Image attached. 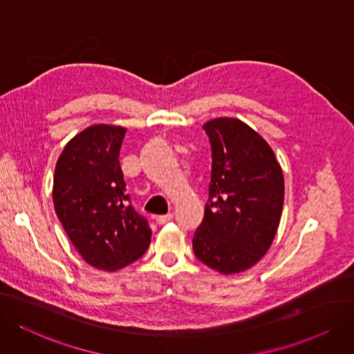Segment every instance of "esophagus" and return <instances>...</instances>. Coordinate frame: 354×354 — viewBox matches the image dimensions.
I'll return each instance as SVG.
<instances>
[{
    "label": "esophagus",
    "instance_id": "1",
    "mask_svg": "<svg viewBox=\"0 0 354 354\" xmlns=\"http://www.w3.org/2000/svg\"><path fill=\"white\" fill-rule=\"evenodd\" d=\"M173 219V214H167V215H160V216H157L155 218V221H157V223L158 225H164V223H167V222H169Z\"/></svg>",
    "mask_w": 354,
    "mask_h": 354
}]
</instances>
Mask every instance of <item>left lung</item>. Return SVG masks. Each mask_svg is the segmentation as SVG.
<instances>
[{
	"label": "left lung",
	"instance_id": "1",
	"mask_svg": "<svg viewBox=\"0 0 354 354\" xmlns=\"http://www.w3.org/2000/svg\"><path fill=\"white\" fill-rule=\"evenodd\" d=\"M203 129L212 176L193 251L207 267L234 274L259 263L273 243L283 209V173L270 145L244 122L218 118Z\"/></svg>",
	"mask_w": 354,
	"mask_h": 354
}]
</instances>
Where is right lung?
Returning <instances> with one entry per match:
<instances>
[{"label": "right lung", "mask_w": 354, "mask_h": 354, "mask_svg": "<svg viewBox=\"0 0 354 354\" xmlns=\"http://www.w3.org/2000/svg\"><path fill=\"white\" fill-rule=\"evenodd\" d=\"M126 129L93 124L65 145L55 167L52 199L71 243L100 270L136 261L151 243L148 221L131 205L119 162Z\"/></svg>", "instance_id": "1"}]
</instances>
